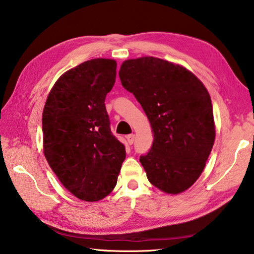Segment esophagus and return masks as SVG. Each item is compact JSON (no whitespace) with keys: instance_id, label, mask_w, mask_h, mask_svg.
<instances>
[{"instance_id":"obj_1","label":"esophagus","mask_w":254,"mask_h":254,"mask_svg":"<svg viewBox=\"0 0 254 254\" xmlns=\"http://www.w3.org/2000/svg\"><path fill=\"white\" fill-rule=\"evenodd\" d=\"M134 138H135V135H134V134H128V135L127 136V143L130 144H133L134 143Z\"/></svg>"}]
</instances>
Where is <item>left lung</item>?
Instances as JSON below:
<instances>
[{"label": "left lung", "instance_id": "8db88e82", "mask_svg": "<svg viewBox=\"0 0 254 254\" xmlns=\"http://www.w3.org/2000/svg\"><path fill=\"white\" fill-rule=\"evenodd\" d=\"M119 76L153 128L151 150L140 157L147 180L167 193L188 190L202 173L215 142L207 89L186 68L155 57L126 61Z\"/></svg>", "mask_w": 254, "mask_h": 254}]
</instances>
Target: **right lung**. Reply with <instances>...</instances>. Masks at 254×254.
<instances>
[{
    "instance_id": "add662e5",
    "label": "right lung",
    "mask_w": 254,
    "mask_h": 254,
    "mask_svg": "<svg viewBox=\"0 0 254 254\" xmlns=\"http://www.w3.org/2000/svg\"><path fill=\"white\" fill-rule=\"evenodd\" d=\"M116 77L113 59L84 62L58 79L44 107L45 157L64 188L84 201L113 190L126 158L104 106Z\"/></svg>"
}]
</instances>
